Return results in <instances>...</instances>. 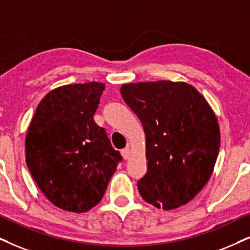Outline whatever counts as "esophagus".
<instances>
[{
    "mask_svg": "<svg viewBox=\"0 0 250 250\" xmlns=\"http://www.w3.org/2000/svg\"><path fill=\"white\" fill-rule=\"evenodd\" d=\"M121 154H122V157L125 158V159H128V158L130 157V148H129V147H125V148H123V150L121 151Z\"/></svg>",
    "mask_w": 250,
    "mask_h": 250,
    "instance_id": "esophagus-1",
    "label": "esophagus"
}]
</instances>
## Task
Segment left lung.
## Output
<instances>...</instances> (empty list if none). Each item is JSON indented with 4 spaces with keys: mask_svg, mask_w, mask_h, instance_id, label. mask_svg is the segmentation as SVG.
<instances>
[{
    "mask_svg": "<svg viewBox=\"0 0 250 250\" xmlns=\"http://www.w3.org/2000/svg\"><path fill=\"white\" fill-rule=\"evenodd\" d=\"M121 94L146 136L147 172L137 182L141 196L164 210L187 204L209 181L219 152L213 110L183 82L123 84Z\"/></svg>",
    "mask_w": 250,
    "mask_h": 250,
    "instance_id": "obj_1",
    "label": "left lung"
}]
</instances>
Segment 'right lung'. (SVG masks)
Segmentation results:
<instances>
[{
	"instance_id": "add662e5",
	"label": "right lung",
	"mask_w": 250,
	"mask_h": 250,
	"mask_svg": "<svg viewBox=\"0 0 250 250\" xmlns=\"http://www.w3.org/2000/svg\"><path fill=\"white\" fill-rule=\"evenodd\" d=\"M105 84H71L41 100L26 135V164L55 207L86 212L102 201L122 162L93 115Z\"/></svg>"
}]
</instances>
